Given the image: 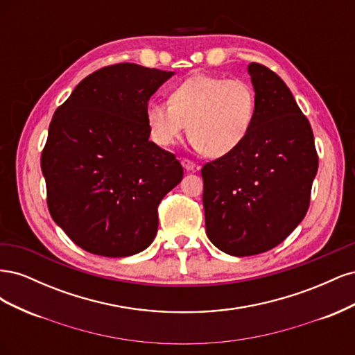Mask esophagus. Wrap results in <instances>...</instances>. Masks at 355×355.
<instances>
[{
    "instance_id": "obj_1",
    "label": "esophagus",
    "mask_w": 355,
    "mask_h": 355,
    "mask_svg": "<svg viewBox=\"0 0 355 355\" xmlns=\"http://www.w3.org/2000/svg\"><path fill=\"white\" fill-rule=\"evenodd\" d=\"M180 163H182V166H184V168L188 170V171H194L197 168V164L194 163V161H191L188 158H184L180 161Z\"/></svg>"
}]
</instances>
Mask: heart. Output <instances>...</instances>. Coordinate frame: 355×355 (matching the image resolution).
Instances as JSON below:
<instances>
[{
  "instance_id": "1",
  "label": "heart",
  "mask_w": 355,
  "mask_h": 355,
  "mask_svg": "<svg viewBox=\"0 0 355 355\" xmlns=\"http://www.w3.org/2000/svg\"><path fill=\"white\" fill-rule=\"evenodd\" d=\"M256 110L257 98L250 83L197 73L171 89L168 103L149 102L145 118L157 145H175L188 124L189 139L200 153L219 158L244 144Z\"/></svg>"
}]
</instances>
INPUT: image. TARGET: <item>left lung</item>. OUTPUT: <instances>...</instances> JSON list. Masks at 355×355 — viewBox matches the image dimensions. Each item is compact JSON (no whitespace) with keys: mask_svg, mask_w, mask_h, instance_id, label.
Instances as JSON below:
<instances>
[{"mask_svg":"<svg viewBox=\"0 0 355 355\" xmlns=\"http://www.w3.org/2000/svg\"><path fill=\"white\" fill-rule=\"evenodd\" d=\"M257 98L252 130L234 153L204 164L206 234L219 250H271L302 222L318 170L313 128L275 72L250 63Z\"/></svg>","mask_w":355,"mask_h":355,"instance_id":"left-lung-1","label":"left lung"}]
</instances>
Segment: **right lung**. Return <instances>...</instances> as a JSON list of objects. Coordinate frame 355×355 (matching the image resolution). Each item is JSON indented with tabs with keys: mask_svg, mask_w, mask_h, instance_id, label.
Returning a JSON list of instances; mask_svg holds the SVG:
<instances>
[{
	"mask_svg": "<svg viewBox=\"0 0 355 355\" xmlns=\"http://www.w3.org/2000/svg\"><path fill=\"white\" fill-rule=\"evenodd\" d=\"M173 72L116 63L85 77L51 118L41 154L47 206L85 252L125 257L158 230V204L184 178L149 141L148 101Z\"/></svg>",
	"mask_w": 355,
	"mask_h": 355,
	"instance_id": "add662e5",
	"label": "right lung"
}]
</instances>
